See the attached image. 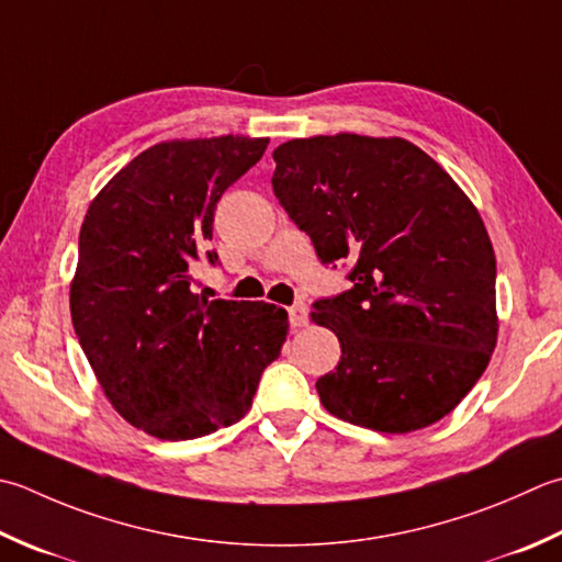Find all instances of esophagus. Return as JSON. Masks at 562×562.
<instances>
[{
	"instance_id": "obj_1",
	"label": "esophagus",
	"mask_w": 562,
	"mask_h": 562,
	"mask_svg": "<svg viewBox=\"0 0 562 562\" xmlns=\"http://www.w3.org/2000/svg\"><path fill=\"white\" fill-rule=\"evenodd\" d=\"M288 314H290V326L292 328H302V326L310 324V312H306V306L302 302L292 304L290 310H288Z\"/></svg>"
}]
</instances>
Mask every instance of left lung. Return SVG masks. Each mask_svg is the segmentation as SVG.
Returning a JSON list of instances; mask_svg holds the SVG:
<instances>
[{
  "instance_id": "left-lung-1",
  "label": "left lung",
  "mask_w": 562,
  "mask_h": 562,
  "mask_svg": "<svg viewBox=\"0 0 562 562\" xmlns=\"http://www.w3.org/2000/svg\"><path fill=\"white\" fill-rule=\"evenodd\" d=\"M272 192L350 290L312 306L340 340L316 380L338 419L406 434L443 419L497 344V260L477 209L404 138H294L272 150Z\"/></svg>"
}]
</instances>
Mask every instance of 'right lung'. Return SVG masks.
<instances>
[{"mask_svg":"<svg viewBox=\"0 0 562 562\" xmlns=\"http://www.w3.org/2000/svg\"><path fill=\"white\" fill-rule=\"evenodd\" d=\"M268 138L158 143L119 170L87 209L70 314L87 360L124 419L162 441L240 422L288 338V312L204 300L196 262L218 266L214 209Z\"/></svg>","mask_w":562,"mask_h":562,"instance_id":"add662e5","label":"right lung"}]
</instances>
